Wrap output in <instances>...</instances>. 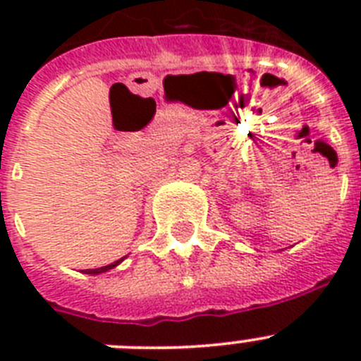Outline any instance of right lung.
Segmentation results:
<instances>
[{
  "mask_svg": "<svg viewBox=\"0 0 361 361\" xmlns=\"http://www.w3.org/2000/svg\"><path fill=\"white\" fill-rule=\"evenodd\" d=\"M123 262V258L121 260H117V262L110 264V266H103V267H97V269H82V273H86V275H99V273H104V271L111 269V267H116L117 264Z\"/></svg>",
  "mask_w": 361,
  "mask_h": 361,
  "instance_id": "1",
  "label": "right lung"
}]
</instances>
